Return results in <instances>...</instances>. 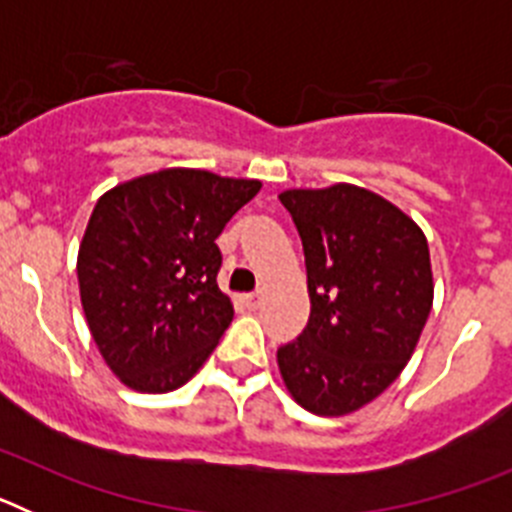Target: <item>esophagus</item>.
Masks as SVG:
<instances>
[{"label": "esophagus", "mask_w": 512, "mask_h": 512, "mask_svg": "<svg viewBox=\"0 0 512 512\" xmlns=\"http://www.w3.org/2000/svg\"><path fill=\"white\" fill-rule=\"evenodd\" d=\"M241 302H243V305L248 307V310H259L261 297H259V295H243V297H241Z\"/></svg>", "instance_id": "obj_1"}]
</instances>
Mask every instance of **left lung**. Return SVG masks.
I'll list each match as a JSON object with an SVG mask.
<instances>
[{"label":"left lung","instance_id":"1","mask_svg":"<svg viewBox=\"0 0 512 512\" xmlns=\"http://www.w3.org/2000/svg\"><path fill=\"white\" fill-rule=\"evenodd\" d=\"M302 238L310 320L277 351L289 395L323 418L364 408L413 356L433 305L431 253L413 217L369 189L279 194Z\"/></svg>","mask_w":512,"mask_h":512}]
</instances>
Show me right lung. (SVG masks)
Wrapping results in <instances>:
<instances>
[{"instance_id": "1", "label": "right lung", "mask_w": 512, "mask_h": 512, "mask_svg": "<svg viewBox=\"0 0 512 512\" xmlns=\"http://www.w3.org/2000/svg\"><path fill=\"white\" fill-rule=\"evenodd\" d=\"M261 182L164 169L104 192L76 259L99 354L130 390L171 392L197 374L233 320L215 238Z\"/></svg>"}]
</instances>
